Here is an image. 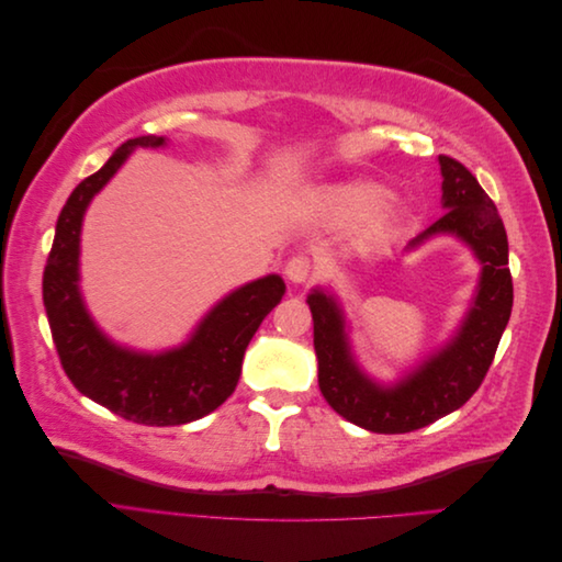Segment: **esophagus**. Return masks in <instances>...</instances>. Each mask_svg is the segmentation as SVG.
<instances>
[{
    "mask_svg": "<svg viewBox=\"0 0 562 562\" xmlns=\"http://www.w3.org/2000/svg\"><path fill=\"white\" fill-rule=\"evenodd\" d=\"M285 277L288 281L293 283H307L312 277V262L310 258H304V255H295L285 262Z\"/></svg>",
    "mask_w": 562,
    "mask_h": 562,
    "instance_id": "1",
    "label": "esophagus"
}]
</instances>
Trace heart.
Segmentation results:
<instances>
[{"mask_svg":"<svg viewBox=\"0 0 562 562\" xmlns=\"http://www.w3.org/2000/svg\"><path fill=\"white\" fill-rule=\"evenodd\" d=\"M384 201V190L375 182L359 180L339 184L328 194V209L342 220H363L375 213Z\"/></svg>","mask_w":562,"mask_h":562,"instance_id":"obj_1","label":"heart"}]
</instances>
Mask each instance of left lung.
I'll return each instance as SVG.
<instances>
[{"label":"left lung","mask_w":562,"mask_h":562,"mask_svg":"<svg viewBox=\"0 0 562 562\" xmlns=\"http://www.w3.org/2000/svg\"><path fill=\"white\" fill-rule=\"evenodd\" d=\"M438 164L446 213L405 248L413 250L436 234H454L483 265L479 293L450 342L394 386H380L353 361L337 300L323 291L307 297L321 394L337 415L375 434L415 431L462 407L485 380L514 307L508 241L497 206L464 164L446 155Z\"/></svg>","instance_id":"1"}]
</instances>
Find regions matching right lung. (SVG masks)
Here are the masks:
<instances>
[{
    "instance_id": "1",
    "label": "right lung",
    "mask_w": 562,
    "mask_h": 562,
    "mask_svg": "<svg viewBox=\"0 0 562 562\" xmlns=\"http://www.w3.org/2000/svg\"><path fill=\"white\" fill-rule=\"evenodd\" d=\"M161 145L166 140L157 135L131 138L98 173L75 187L58 215L42 281L50 337L65 375L83 396L145 427H178L223 405L239 382L255 330L285 293L277 274L236 288L203 316L182 347L164 353L131 351L100 333L79 293L81 220L135 147Z\"/></svg>"
}]
</instances>
